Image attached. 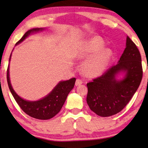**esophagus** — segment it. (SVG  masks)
Here are the masks:
<instances>
[{"mask_svg": "<svg viewBox=\"0 0 148 148\" xmlns=\"http://www.w3.org/2000/svg\"><path fill=\"white\" fill-rule=\"evenodd\" d=\"M82 83H83V82H82V81L81 79H77L76 81V84H75V85H76V86H80V85H81V84H82Z\"/></svg>", "mask_w": 148, "mask_h": 148, "instance_id": "esophagus-1", "label": "esophagus"}]
</instances>
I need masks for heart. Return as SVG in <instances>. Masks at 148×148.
Listing matches in <instances>:
<instances>
[{"label":"heart","mask_w":148,"mask_h":148,"mask_svg":"<svg viewBox=\"0 0 148 148\" xmlns=\"http://www.w3.org/2000/svg\"><path fill=\"white\" fill-rule=\"evenodd\" d=\"M104 42L99 38H93L79 48L74 54L77 60H82L91 54L95 55L89 59L84 66V72L89 76H96L104 71L112 56L109 49H103Z\"/></svg>","instance_id":"1"}]
</instances>
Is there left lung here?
Wrapping results in <instances>:
<instances>
[{
  "instance_id": "8db88e82",
  "label": "left lung",
  "mask_w": 148,
  "mask_h": 148,
  "mask_svg": "<svg viewBox=\"0 0 148 148\" xmlns=\"http://www.w3.org/2000/svg\"><path fill=\"white\" fill-rule=\"evenodd\" d=\"M121 71L125 72V77L117 80L115 77ZM142 76L140 51L136 44L127 36L126 47L118 63L87 84V103L90 109L101 117H109L119 113L137 91Z\"/></svg>"
}]
</instances>
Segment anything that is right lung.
Instances as JSON below:
<instances>
[{
    "instance_id": "obj_1",
    "label": "right lung",
    "mask_w": 148,
    "mask_h": 148,
    "mask_svg": "<svg viewBox=\"0 0 148 148\" xmlns=\"http://www.w3.org/2000/svg\"><path fill=\"white\" fill-rule=\"evenodd\" d=\"M44 29L42 28H36L29 30L16 45L23 42L31 34L40 31H42ZM10 58L9 61H10ZM7 82L14 99L25 113L35 119L46 120L53 117L60 112L69 93L74 88L76 78L73 77L66 81L60 82L50 93L44 98L37 101H29L24 100L14 91L10 80L9 66L7 69Z\"/></svg>"
}]
</instances>
